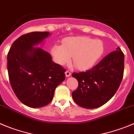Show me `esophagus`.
<instances>
[{"mask_svg": "<svg viewBox=\"0 0 134 134\" xmlns=\"http://www.w3.org/2000/svg\"><path fill=\"white\" fill-rule=\"evenodd\" d=\"M71 72L70 71H67L65 72V75L67 77H70V76H71Z\"/></svg>", "mask_w": 134, "mask_h": 134, "instance_id": "34e87169", "label": "esophagus"}]
</instances>
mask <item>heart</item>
Here are the masks:
<instances>
[{
	"label": "heart",
	"mask_w": 134,
	"mask_h": 134,
	"mask_svg": "<svg viewBox=\"0 0 134 134\" xmlns=\"http://www.w3.org/2000/svg\"><path fill=\"white\" fill-rule=\"evenodd\" d=\"M51 54L57 63L64 65L71 61L78 69L91 68L102 57L104 46L100 40H93L84 37H69L63 41L62 45H54Z\"/></svg>",
	"instance_id": "obj_1"
}]
</instances>
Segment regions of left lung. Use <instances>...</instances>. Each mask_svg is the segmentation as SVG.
<instances>
[{
  "instance_id": "obj_1",
  "label": "left lung",
  "mask_w": 134,
  "mask_h": 134,
  "mask_svg": "<svg viewBox=\"0 0 134 134\" xmlns=\"http://www.w3.org/2000/svg\"><path fill=\"white\" fill-rule=\"evenodd\" d=\"M124 55L120 47L85 72L73 73L77 89L72 93L74 102L85 109L103 105L115 95L124 76Z\"/></svg>"
}]
</instances>
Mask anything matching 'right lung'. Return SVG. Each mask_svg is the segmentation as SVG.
<instances>
[{
  "mask_svg": "<svg viewBox=\"0 0 134 134\" xmlns=\"http://www.w3.org/2000/svg\"><path fill=\"white\" fill-rule=\"evenodd\" d=\"M50 35L49 32H32L20 36L7 55L12 88L17 98L30 108L49 104L56 87L65 79V69L52 61L46 51L35 47Z\"/></svg>",
  "mask_w": 134,
  "mask_h": 134,
  "instance_id": "add662e5",
  "label": "right lung"
}]
</instances>
